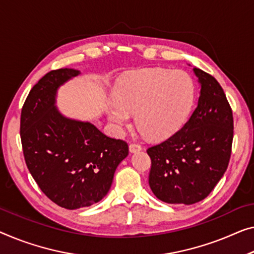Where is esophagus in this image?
<instances>
[{
    "label": "esophagus",
    "mask_w": 254,
    "mask_h": 254,
    "mask_svg": "<svg viewBox=\"0 0 254 254\" xmlns=\"http://www.w3.org/2000/svg\"><path fill=\"white\" fill-rule=\"evenodd\" d=\"M142 147L139 145V143H131L130 146H128V150H130V153H137V151L141 150Z\"/></svg>",
    "instance_id": "obj_1"
}]
</instances>
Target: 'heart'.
Here are the masks:
<instances>
[{
	"label": "heart",
	"instance_id": "obj_1",
	"mask_svg": "<svg viewBox=\"0 0 254 254\" xmlns=\"http://www.w3.org/2000/svg\"><path fill=\"white\" fill-rule=\"evenodd\" d=\"M194 103L195 85L186 71L142 68L119 83L107 117L116 131H122L135 114V126L146 138L162 140L180 130Z\"/></svg>",
	"mask_w": 254,
	"mask_h": 254
}]
</instances>
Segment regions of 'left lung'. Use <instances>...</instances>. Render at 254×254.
I'll use <instances>...</instances> for the list:
<instances>
[{
	"label": "left lung",
	"instance_id": "left-lung-1",
	"mask_svg": "<svg viewBox=\"0 0 254 254\" xmlns=\"http://www.w3.org/2000/svg\"><path fill=\"white\" fill-rule=\"evenodd\" d=\"M200 85L197 107L184 127L165 141L147 149L149 187L169 204L197 203L213 190L228 166L234 120L217 79L192 68Z\"/></svg>",
	"mask_w": 254,
	"mask_h": 254
}]
</instances>
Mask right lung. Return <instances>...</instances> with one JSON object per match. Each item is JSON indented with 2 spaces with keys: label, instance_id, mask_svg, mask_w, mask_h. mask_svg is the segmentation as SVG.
Here are the masks:
<instances>
[{
  "label": "right lung",
  "instance_id": "obj_1",
  "mask_svg": "<svg viewBox=\"0 0 254 254\" xmlns=\"http://www.w3.org/2000/svg\"><path fill=\"white\" fill-rule=\"evenodd\" d=\"M79 70H51L33 86L21 109L20 138L26 165L45 195L68 210L90 206L111 189L127 143L90 122L68 119L56 107L57 91Z\"/></svg>",
  "mask_w": 254,
  "mask_h": 254
}]
</instances>
